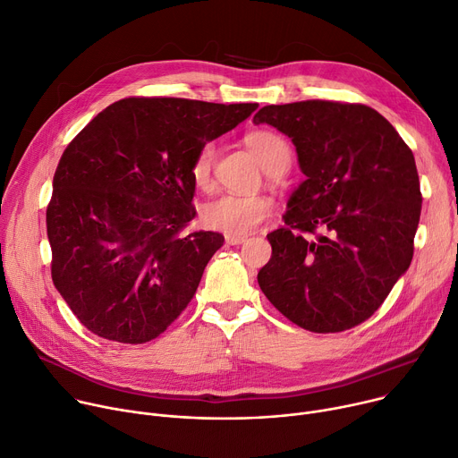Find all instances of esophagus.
<instances>
[{"label": "esophagus", "instance_id": "34e87169", "mask_svg": "<svg viewBox=\"0 0 458 458\" xmlns=\"http://www.w3.org/2000/svg\"><path fill=\"white\" fill-rule=\"evenodd\" d=\"M225 239H226V242H228V244H241V242H244V241H246V237H244V235H232V233H226V235H225Z\"/></svg>", "mask_w": 458, "mask_h": 458}]
</instances>
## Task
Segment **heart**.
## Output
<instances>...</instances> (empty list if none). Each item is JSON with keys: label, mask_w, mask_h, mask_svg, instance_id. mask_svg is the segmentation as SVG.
Segmentation results:
<instances>
[{"label": "heart", "mask_w": 458, "mask_h": 458, "mask_svg": "<svg viewBox=\"0 0 458 458\" xmlns=\"http://www.w3.org/2000/svg\"><path fill=\"white\" fill-rule=\"evenodd\" d=\"M246 146L270 175L284 174L290 164L288 142L274 131L259 130L246 135ZM216 144L204 142L193 157L191 179L199 188L208 186L216 162ZM272 212V202L265 195L221 193L200 206V221L206 228L232 235H244L256 230Z\"/></svg>", "instance_id": "obj_1"}]
</instances>
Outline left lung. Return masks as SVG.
<instances>
[{"instance_id":"8db88e82","label":"left lung","mask_w":458,"mask_h":458,"mask_svg":"<svg viewBox=\"0 0 458 458\" xmlns=\"http://www.w3.org/2000/svg\"><path fill=\"white\" fill-rule=\"evenodd\" d=\"M254 123L293 140L305 175L288 199L284 226L267 235L272 258L258 274L263 294L310 332L360 325L412 259L422 210L412 151L363 104L265 106Z\"/></svg>"}]
</instances>
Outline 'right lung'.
Wrapping results in <instances>:
<instances>
[{"label": "right lung", "mask_w": 458, "mask_h": 458, "mask_svg": "<svg viewBox=\"0 0 458 458\" xmlns=\"http://www.w3.org/2000/svg\"><path fill=\"white\" fill-rule=\"evenodd\" d=\"M256 109L123 98L65 148L47 206L51 274L93 335L146 344L188 307L225 242L219 232H186L197 214L193 157Z\"/></svg>", "instance_id": "obj_1"}]
</instances>
